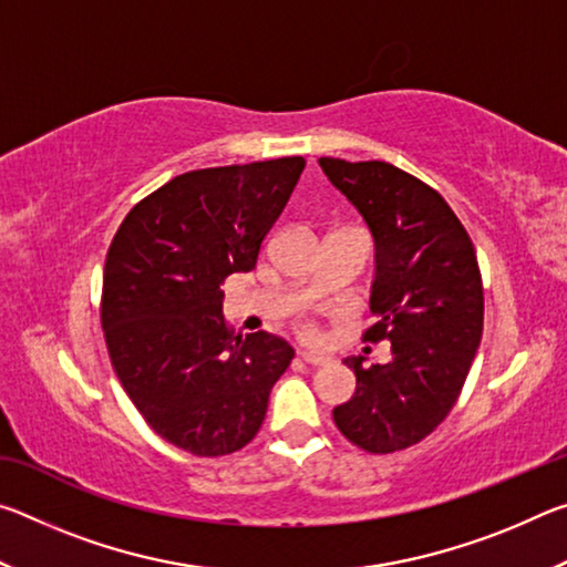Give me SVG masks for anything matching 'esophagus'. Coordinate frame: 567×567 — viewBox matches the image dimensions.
<instances>
[{"instance_id": "34e87169", "label": "esophagus", "mask_w": 567, "mask_h": 567, "mask_svg": "<svg viewBox=\"0 0 567 567\" xmlns=\"http://www.w3.org/2000/svg\"><path fill=\"white\" fill-rule=\"evenodd\" d=\"M300 358H302L307 364H324V362H330L328 354H322V352H310V350H302V352H300Z\"/></svg>"}]
</instances>
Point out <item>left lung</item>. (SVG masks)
Returning a JSON list of instances; mask_svg holds the SVG:
<instances>
[{
	"label": "left lung",
	"mask_w": 567,
	"mask_h": 567,
	"mask_svg": "<svg viewBox=\"0 0 567 567\" xmlns=\"http://www.w3.org/2000/svg\"><path fill=\"white\" fill-rule=\"evenodd\" d=\"M334 189L362 215L375 243L364 340L390 342V362H342L354 395L332 410L340 433L375 455L420 443L453 410L483 334L475 247L453 209L425 182L388 162L320 157Z\"/></svg>",
	"instance_id": "8db88e82"
}]
</instances>
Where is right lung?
<instances>
[{"mask_svg": "<svg viewBox=\"0 0 567 567\" xmlns=\"http://www.w3.org/2000/svg\"><path fill=\"white\" fill-rule=\"evenodd\" d=\"M302 169V157H280L185 172L132 207L110 245L102 330L114 372L150 427L192 455L245 447L295 358L272 332H229L219 285L255 270Z\"/></svg>", "mask_w": 567, "mask_h": 567, "instance_id": "obj_1", "label": "right lung"}]
</instances>
